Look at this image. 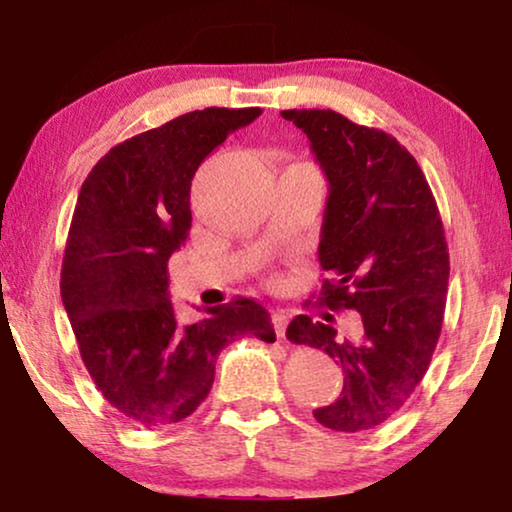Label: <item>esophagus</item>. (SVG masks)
I'll use <instances>...</instances> for the list:
<instances>
[{
  "label": "esophagus",
  "instance_id": "esophagus-1",
  "mask_svg": "<svg viewBox=\"0 0 512 512\" xmlns=\"http://www.w3.org/2000/svg\"><path fill=\"white\" fill-rule=\"evenodd\" d=\"M272 326H275L277 338H284L286 326H289V317H286L282 310H275V312H272Z\"/></svg>",
  "mask_w": 512,
  "mask_h": 512
}]
</instances>
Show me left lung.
<instances>
[{
	"label": "left lung",
	"instance_id": "left-lung-1",
	"mask_svg": "<svg viewBox=\"0 0 512 512\" xmlns=\"http://www.w3.org/2000/svg\"><path fill=\"white\" fill-rule=\"evenodd\" d=\"M310 139L328 179L319 240L328 310H356L359 333L342 338L333 314H298L286 338L345 370L342 394L314 410L333 431L375 429L408 403L429 370L445 314L450 254L429 181L387 132L331 109L282 111Z\"/></svg>",
	"mask_w": 512,
	"mask_h": 512
}]
</instances>
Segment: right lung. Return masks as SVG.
<instances>
[{"mask_svg":"<svg viewBox=\"0 0 512 512\" xmlns=\"http://www.w3.org/2000/svg\"><path fill=\"white\" fill-rule=\"evenodd\" d=\"M258 116V107L188 111L116 144L81 186L62 256V305L97 389L142 429L198 410L228 342H275L256 300L205 307V319L181 326L167 293V261L191 230L195 170Z\"/></svg>","mask_w":512,"mask_h":512,"instance_id":"right-lung-1","label":"right lung"}]
</instances>
